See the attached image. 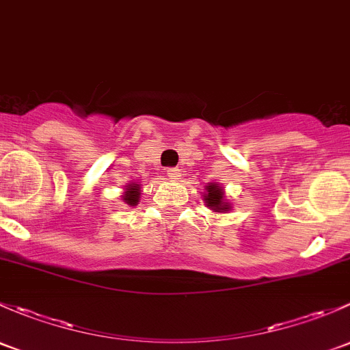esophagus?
Here are the masks:
<instances>
[{"mask_svg":"<svg viewBox=\"0 0 350 350\" xmlns=\"http://www.w3.org/2000/svg\"><path fill=\"white\" fill-rule=\"evenodd\" d=\"M167 176L172 180H176L180 176V168H168Z\"/></svg>","mask_w":350,"mask_h":350,"instance_id":"esophagus-1","label":"esophagus"}]
</instances>
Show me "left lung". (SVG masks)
<instances>
[{"label": "left lung", "instance_id": "obj_1", "mask_svg": "<svg viewBox=\"0 0 350 350\" xmlns=\"http://www.w3.org/2000/svg\"><path fill=\"white\" fill-rule=\"evenodd\" d=\"M205 192L207 193H204V200L208 208H212L214 212L230 211V204L224 200V189L219 183H208L205 187Z\"/></svg>", "mask_w": 350, "mask_h": 350}]
</instances>
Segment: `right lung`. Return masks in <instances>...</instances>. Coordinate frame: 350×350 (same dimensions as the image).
<instances>
[{
    "mask_svg": "<svg viewBox=\"0 0 350 350\" xmlns=\"http://www.w3.org/2000/svg\"><path fill=\"white\" fill-rule=\"evenodd\" d=\"M122 200L128 205H136L139 202V183H129L126 185V192L122 196Z\"/></svg>",
    "mask_w": 350,
    "mask_h": 350,
    "instance_id": "obj_1",
    "label": "right lung"
}]
</instances>
